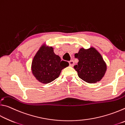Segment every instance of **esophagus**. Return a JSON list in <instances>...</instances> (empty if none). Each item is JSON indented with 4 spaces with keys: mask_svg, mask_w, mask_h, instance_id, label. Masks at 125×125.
I'll return each instance as SVG.
<instances>
[{
    "mask_svg": "<svg viewBox=\"0 0 125 125\" xmlns=\"http://www.w3.org/2000/svg\"><path fill=\"white\" fill-rule=\"evenodd\" d=\"M69 65H70L71 67H73L74 64V62L73 60H71L69 61Z\"/></svg>",
    "mask_w": 125,
    "mask_h": 125,
    "instance_id": "esophagus-1",
    "label": "esophagus"
}]
</instances>
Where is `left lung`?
I'll return each instance as SVG.
<instances>
[{"mask_svg":"<svg viewBox=\"0 0 125 125\" xmlns=\"http://www.w3.org/2000/svg\"><path fill=\"white\" fill-rule=\"evenodd\" d=\"M74 56L79 62L74 68L80 79L89 83H96L102 79L106 71V65L95 48H80Z\"/></svg>","mask_w":125,"mask_h":125,"instance_id":"obj_1","label":"left lung"}]
</instances>
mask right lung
<instances>
[{
    "instance_id": "right-lung-1",
    "label": "right lung",
    "mask_w": 125,
    "mask_h": 125,
    "mask_svg": "<svg viewBox=\"0 0 125 125\" xmlns=\"http://www.w3.org/2000/svg\"><path fill=\"white\" fill-rule=\"evenodd\" d=\"M68 65V62L61 61L60 57L54 54L52 47L42 46L33 59L32 71L39 82L47 84L57 79Z\"/></svg>"
}]
</instances>
